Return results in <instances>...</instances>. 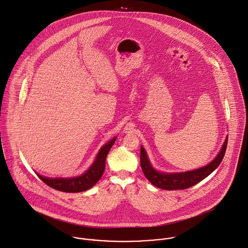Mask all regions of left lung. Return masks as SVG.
Returning <instances> with one entry per match:
<instances>
[{
    "instance_id": "obj_1",
    "label": "left lung",
    "mask_w": 248,
    "mask_h": 248,
    "mask_svg": "<svg viewBox=\"0 0 248 248\" xmlns=\"http://www.w3.org/2000/svg\"><path fill=\"white\" fill-rule=\"evenodd\" d=\"M227 142H228V136L225 139V141L220 149V152L215 158V160H213L209 165L206 166H203L201 168L194 169L191 171L179 172V173H165V172L157 171L150 164L148 156L142 146L140 147V165L145 177L155 186L166 189V190L186 189L204 180L214 170H216V168L218 165H220L225 155Z\"/></svg>"
}]
</instances>
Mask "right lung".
<instances>
[{
  "mask_svg": "<svg viewBox=\"0 0 248 248\" xmlns=\"http://www.w3.org/2000/svg\"><path fill=\"white\" fill-rule=\"evenodd\" d=\"M116 138H113L107 144H105L99 151L94 163L80 176L72 178H48L37 174L39 179L47 186L63 192H80L92 187L102 177L105 166L106 158L113 145Z\"/></svg>",
  "mask_w": 248,
  "mask_h": 248,
  "instance_id": "1",
  "label": "right lung"
}]
</instances>
